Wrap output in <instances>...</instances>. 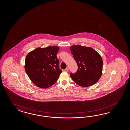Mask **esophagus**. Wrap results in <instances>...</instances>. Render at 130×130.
I'll return each mask as SVG.
<instances>
[{
    "label": "esophagus",
    "instance_id": "34e87169",
    "mask_svg": "<svg viewBox=\"0 0 130 130\" xmlns=\"http://www.w3.org/2000/svg\"><path fill=\"white\" fill-rule=\"evenodd\" d=\"M65 71H69V68L67 67V68H66L65 69Z\"/></svg>",
    "mask_w": 130,
    "mask_h": 130
}]
</instances>
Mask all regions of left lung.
<instances>
[{
  "instance_id": "1",
  "label": "left lung",
  "mask_w": 130,
  "mask_h": 130,
  "mask_svg": "<svg viewBox=\"0 0 130 130\" xmlns=\"http://www.w3.org/2000/svg\"><path fill=\"white\" fill-rule=\"evenodd\" d=\"M70 50L78 67L75 73L70 74L71 79L83 87L94 85L102 74L101 56L93 48L79 45L71 46Z\"/></svg>"
}]
</instances>
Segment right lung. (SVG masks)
I'll return each instance as SVG.
<instances>
[{
    "instance_id": "obj_1",
    "label": "right lung",
    "mask_w": 130,
    "mask_h": 130,
    "mask_svg": "<svg viewBox=\"0 0 130 130\" xmlns=\"http://www.w3.org/2000/svg\"><path fill=\"white\" fill-rule=\"evenodd\" d=\"M59 49L58 46L38 47L26 56L25 70L36 86L46 89L52 86L59 79L62 72L57 57Z\"/></svg>"
}]
</instances>
